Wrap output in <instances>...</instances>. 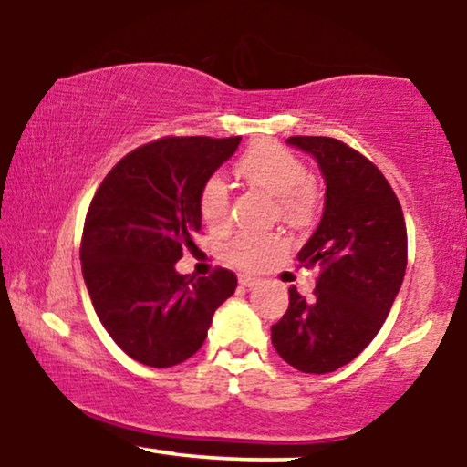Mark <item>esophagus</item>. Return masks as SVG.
<instances>
[{
	"mask_svg": "<svg viewBox=\"0 0 467 467\" xmlns=\"http://www.w3.org/2000/svg\"><path fill=\"white\" fill-rule=\"evenodd\" d=\"M238 281H240V285H244V287H253V285H257L259 278H257V276H251V275H240V276H238Z\"/></svg>",
	"mask_w": 467,
	"mask_h": 467,
	"instance_id": "34e87169",
	"label": "esophagus"
}]
</instances>
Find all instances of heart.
I'll list each match as a JSON object with an SVG mask.
<instances>
[{
  "instance_id": "1",
  "label": "heart",
  "mask_w": 467,
  "mask_h": 467,
  "mask_svg": "<svg viewBox=\"0 0 467 467\" xmlns=\"http://www.w3.org/2000/svg\"><path fill=\"white\" fill-rule=\"evenodd\" d=\"M238 173L255 189L276 197V210L283 221L302 225L313 216L315 191L308 184V167L305 161L283 145L259 141L238 161ZM199 214L205 225L223 227L229 219V191L221 175H210L199 189ZM283 248L278 235L238 234L229 240L225 255L240 268L255 270Z\"/></svg>"
}]
</instances>
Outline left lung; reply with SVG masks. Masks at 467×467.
Segmentation results:
<instances>
[{
  "instance_id": "8db88e82",
  "label": "left lung",
  "mask_w": 467,
  "mask_h": 467,
  "mask_svg": "<svg viewBox=\"0 0 467 467\" xmlns=\"http://www.w3.org/2000/svg\"><path fill=\"white\" fill-rule=\"evenodd\" d=\"M317 161L326 180L324 214L298 253L317 270L313 298L289 287V308L272 326V345L302 373L352 362L389 317L408 265L401 203L367 156L332 137H289Z\"/></svg>"
}]
</instances>
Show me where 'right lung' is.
<instances>
[{"label":"right lung","mask_w":467,"mask_h":467,"mask_svg":"<svg viewBox=\"0 0 467 467\" xmlns=\"http://www.w3.org/2000/svg\"><path fill=\"white\" fill-rule=\"evenodd\" d=\"M242 137H162L132 150L100 182L81 238L83 278L109 337L132 360L167 368L202 348L235 292L232 270L175 272L197 251L199 189Z\"/></svg>","instance_id":"add662e5"}]
</instances>
